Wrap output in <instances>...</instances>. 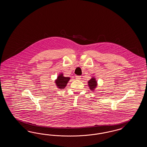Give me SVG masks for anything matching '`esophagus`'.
<instances>
[{"label":"esophagus","instance_id":"obj_1","mask_svg":"<svg viewBox=\"0 0 147 147\" xmlns=\"http://www.w3.org/2000/svg\"><path fill=\"white\" fill-rule=\"evenodd\" d=\"M81 78L80 76H76V80H81Z\"/></svg>","mask_w":147,"mask_h":147}]
</instances>
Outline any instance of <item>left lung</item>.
Returning a JSON list of instances; mask_svg holds the SVG:
<instances>
[{
  "mask_svg": "<svg viewBox=\"0 0 147 147\" xmlns=\"http://www.w3.org/2000/svg\"><path fill=\"white\" fill-rule=\"evenodd\" d=\"M98 81L95 76L92 77L90 80L88 81V85L89 88L92 91H95L98 87Z\"/></svg>",
  "mask_w": 147,
  "mask_h": 147,
  "instance_id": "8db88e82",
  "label": "left lung"
}]
</instances>
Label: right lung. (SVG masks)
<instances>
[{
  "label": "right lung",
  "mask_w": 147,
  "mask_h": 147,
  "mask_svg": "<svg viewBox=\"0 0 147 147\" xmlns=\"http://www.w3.org/2000/svg\"><path fill=\"white\" fill-rule=\"evenodd\" d=\"M70 79V77H66L63 76V73H61L58 74L57 78L54 81V83L58 89H64Z\"/></svg>",
  "instance_id": "1"
}]
</instances>
